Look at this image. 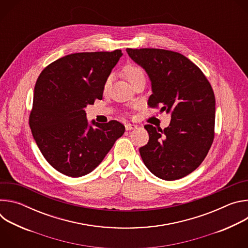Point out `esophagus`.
<instances>
[{
  "label": "esophagus",
  "mask_w": 248,
  "mask_h": 248,
  "mask_svg": "<svg viewBox=\"0 0 248 248\" xmlns=\"http://www.w3.org/2000/svg\"><path fill=\"white\" fill-rule=\"evenodd\" d=\"M136 127H137V125L134 124H125V129H126V130L134 129V128H136Z\"/></svg>",
  "instance_id": "1"
}]
</instances>
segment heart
<instances>
[{"mask_svg": "<svg viewBox=\"0 0 248 248\" xmlns=\"http://www.w3.org/2000/svg\"><path fill=\"white\" fill-rule=\"evenodd\" d=\"M123 75L126 78V80L131 84L136 78H138L139 77L144 76V70L138 64L127 63L123 68ZM107 84H108V82H106V86H107Z\"/></svg>", "mask_w": 248, "mask_h": 248, "instance_id": "obj_1", "label": "heart"}]
</instances>
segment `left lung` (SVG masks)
<instances>
[{
    "label": "left lung",
    "instance_id": "left-lung-1",
    "mask_svg": "<svg viewBox=\"0 0 248 248\" xmlns=\"http://www.w3.org/2000/svg\"><path fill=\"white\" fill-rule=\"evenodd\" d=\"M147 73L152 87L151 108L162 106L170 123L151 124L148 143L139 153L148 170L165 181L184 178L203 162L214 140L215 95L201 69L184 55L163 49H126Z\"/></svg>",
    "mask_w": 248,
    "mask_h": 248
}]
</instances>
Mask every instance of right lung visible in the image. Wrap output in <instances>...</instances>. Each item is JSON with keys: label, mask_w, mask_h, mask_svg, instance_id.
<instances>
[{"label": "right lung", "mask_w": 248, "mask_h": 248, "mask_svg": "<svg viewBox=\"0 0 248 248\" xmlns=\"http://www.w3.org/2000/svg\"><path fill=\"white\" fill-rule=\"evenodd\" d=\"M122 56L121 50L70 54L40 74L29 125L42 155L58 171L72 178L91 172L124 134L118 121L89 125L85 113L87 105L102 99Z\"/></svg>", "instance_id": "right-lung-1"}]
</instances>
